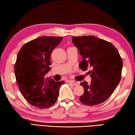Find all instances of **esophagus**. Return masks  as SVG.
<instances>
[{
    "instance_id": "esophagus-1",
    "label": "esophagus",
    "mask_w": 135,
    "mask_h": 135,
    "mask_svg": "<svg viewBox=\"0 0 135 135\" xmlns=\"http://www.w3.org/2000/svg\"><path fill=\"white\" fill-rule=\"evenodd\" d=\"M70 82L71 84H72L74 86H77V85H78V83L77 82H75V81H74V80H71Z\"/></svg>"
}]
</instances>
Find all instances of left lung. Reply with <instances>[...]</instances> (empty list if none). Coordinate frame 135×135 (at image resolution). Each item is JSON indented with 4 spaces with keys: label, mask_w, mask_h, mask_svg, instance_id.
<instances>
[{
    "label": "left lung",
    "mask_w": 135,
    "mask_h": 135,
    "mask_svg": "<svg viewBox=\"0 0 135 135\" xmlns=\"http://www.w3.org/2000/svg\"><path fill=\"white\" fill-rule=\"evenodd\" d=\"M83 60L79 67L83 71L90 68L91 78L89 84L81 82L84 93L79 100L83 104L93 106L108 99L114 92L121 78L123 62L118 50L106 41L93 36L73 37Z\"/></svg>",
    "instance_id": "1"
}]
</instances>
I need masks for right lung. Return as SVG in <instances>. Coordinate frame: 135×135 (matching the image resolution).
<instances>
[{
    "mask_svg": "<svg viewBox=\"0 0 135 135\" xmlns=\"http://www.w3.org/2000/svg\"><path fill=\"white\" fill-rule=\"evenodd\" d=\"M62 40V37H40L25 44L18 53L14 65L17 83L25 99L36 108L54 105L60 86L65 83L45 78L51 69V53Z\"/></svg>",
    "mask_w": 135,
    "mask_h": 135,
    "instance_id": "right-lung-1",
    "label": "right lung"
}]
</instances>
